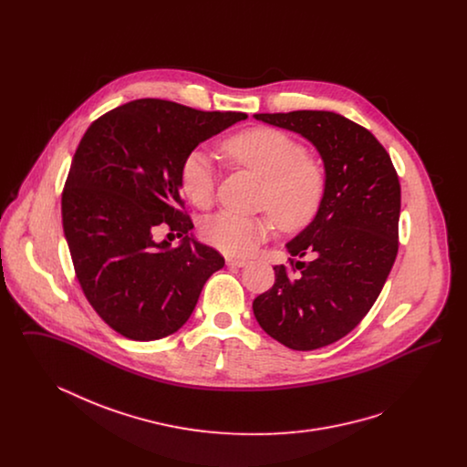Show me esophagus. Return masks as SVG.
Listing matches in <instances>:
<instances>
[{
	"instance_id": "34e87169",
	"label": "esophagus",
	"mask_w": 467,
	"mask_h": 467,
	"mask_svg": "<svg viewBox=\"0 0 467 467\" xmlns=\"http://www.w3.org/2000/svg\"><path fill=\"white\" fill-rule=\"evenodd\" d=\"M225 263H227V266L229 267H244L248 265L244 259H233V257H227Z\"/></svg>"
}]
</instances>
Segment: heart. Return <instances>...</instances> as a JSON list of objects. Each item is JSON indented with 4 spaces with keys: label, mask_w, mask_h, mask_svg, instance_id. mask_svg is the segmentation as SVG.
<instances>
[{
    "label": "heart",
    "mask_w": 467,
    "mask_h": 467,
    "mask_svg": "<svg viewBox=\"0 0 467 467\" xmlns=\"http://www.w3.org/2000/svg\"><path fill=\"white\" fill-rule=\"evenodd\" d=\"M223 152L265 180L259 208L282 229L296 231L317 215L326 194V170L306 147L273 128H252L223 141ZM180 187L196 206L206 208L215 194V168L201 150L189 152L180 166ZM269 217L219 213L202 225V238L227 255L246 257L269 238Z\"/></svg>",
    "instance_id": "obj_1"
}]
</instances>
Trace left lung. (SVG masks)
Instances as JSON below:
<instances>
[{
  "label": "left lung",
  "instance_id": "obj_1",
  "mask_svg": "<svg viewBox=\"0 0 467 467\" xmlns=\"http://www.w3.org/2000/svg\"><path fill=\"white\" fill-rule=\"evenodd\" d=\"M257 120L305 136L326 168V194L311 221L287 244L289 269L254 299V315L292 350H317L356 329L371 310L400 248V185L390 156L350 119L322 110L255 113Z\"/></svg>",
  "mask_w": 467,
  "mask_h": 467
}]
</instances>
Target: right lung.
Listing matches in <instances>:
<instances>
[{
    "mask_svg": "<svg viewBox=\"0 0 467 467\" xmlns=\"http://www.w3.org/2000/svg\"><path fill=\"white\" fill-rule=\"evenodd\" d=\"M244 119L145 98L101 115L82 136L63 191V229L78 284L113 331L134 341L175 333L223 266L215 248L189 234L180 166ZM161 224L182 236L177 249L155 242Z\"/></svg>",
    "mask_w": 467,
    "mask_h": 467,
    "instance_id": "1",
    "label": "right lung"
}]
</instances>
